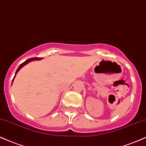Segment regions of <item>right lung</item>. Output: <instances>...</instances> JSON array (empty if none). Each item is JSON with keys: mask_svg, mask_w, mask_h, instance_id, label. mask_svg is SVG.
<instances>
[{"mask_svg": "<svg viewBox=\"0 0 146 146\" xmlns=\"http://www.w3.org/2000/svg\"><path fill=\"white\" fill-rule=\"evenodd\" d=\"M40 59H42V58H38V57H33V58H31V59H27V61H25V62H23V63H22V64H20V66L18 67V69H17L16 72H15V76H14V77H13V80H12V83H13V79H14V78H15V75H16V74L18 73V72L19 70H20V69H21V68H22V67H23L24 66H25L26 64H27V63L30 62V61H33V60H40Z\"/></svg>", "mask_w": 146, "mask_h": 146, "instance_id": "1", "label": "right lung"}]
</instances>
